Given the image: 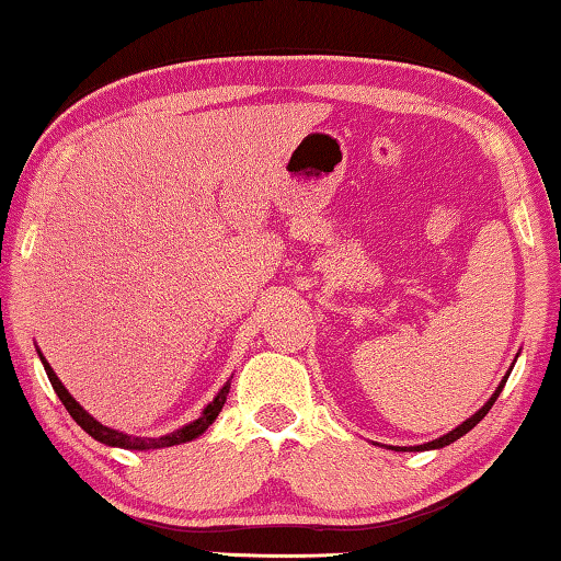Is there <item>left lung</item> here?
<instances>
[{
  "label": "left lung",
  "instance_id": "8db88e82",
  "mask_svg": "<svg viewBox=\"0 0 561 561\" xmlns=\"http://www.w3.org/2000/svg\"><path fill=\"white\" fill-rule=\"evenodd\" d=\"M507 376H510V374H507ZM507 376H505V378H502V383L497 386V391L490 396V401H488L485 405H482L478 413H474V415H470V417H468V421H465V423H460V425H458V428H455V431H450V433H445V435H440V438H435V440H431V443H423V445H413V448H391V450H435V448H445V445H450V443H455V440H458V438H462V435H465V433H468V431H472V428H474V425H478V423L482 421V417H485V415H488V411H490V408H492V403H495V401H497V396H500V391H502V388H505V383H507Z\"/></svg>",
  "mask_w": 561,
  "mask_h": 561
}]
</instances>
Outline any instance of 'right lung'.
Instances as JSON below:
<instances>
[{
    "instance_id": "add662e5",
    "label": "right lung",
    "mask_w": 561,
    "mask_h": 561,
    "mask_svg": "<svg viewBox=\"0 0 561 561\" xmlns=\"http://www.w3.org/2000/svg\"><path fill=\"white\" fill-rule=\"evenodd\" d=\"M39 358H42L44 371H46V376H49V381H51V386H54L56 396L61 398V403L66 405V411H69V415L73 417L76 423L81 425L83 431H87V433L91 435V438H96L99 443H106V445H111V448L156 450V448H170V445H180V443L193 440V438H197V435H203V433L215 423V417L220 415L222 405H225V401H227V393H230V381H227V383L220 388V393H217V396L213 398V401L205 405V411H203L201 417H197V421L187 423V425H183V428H178V431L168 433V435H160V438H136V435H128V433H121V431L108 428V425L99 423L96 417L83 411V408L79 405V401H73V396H71L69 391H66L64 383L59 381V376H56L54 368L49 366V360H46V358L42 356V351H39Z\"/></svg>"
}]
</instances>
